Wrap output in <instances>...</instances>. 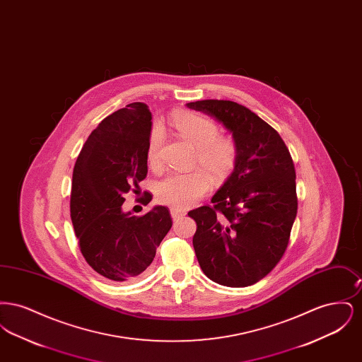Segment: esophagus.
<instances>
[{"label": "esophagus", "instance_id": "34e87169", "mask_svg": "<svg viewBox=\"0 0 362 362\" xmlns=\"http://www.w3.org/2000/svg\"><path fill=\"white\" fill-rule=\"evenodd\" d=\"M185 214H186V211L182 210V209H176V207L171 209V216H173V220H176V218H179V217H183Z\"/></svg>", "mask_w": 362, "mask_h": 362}]
</instances>
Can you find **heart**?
Here are the masks:
<instances>
[{"mask_svg":"<svg viewBox=\"0 0 362 362\" xmlns=\"http://www.w3.org/2000/svg\"><path fill=\"white\" fill-rule=\"evenodd\" d=\"M176 133L195 146V163L204 167L216 180H223L236 167L238 146L232 139L218 137V126L204 115L177 111L171 118ZM164 144V132L160 124L151 130L148 141V163L153 170L161 167V149ZM207 172V173H208ZM204 170L191 173H171L157 185V199L176 209L194 205L211 186V179Z\"/></svg>","mask_w":362,"mask_h":362,"instance_id":"heart-1","label":"heart"}]
</instances>
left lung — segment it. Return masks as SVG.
I'll use <instances>...</instances> for the list:
<instances>
[{"mask_svg": "<svg viewBox=\"0 0 362 362\" xmlns=\"http://www.w3.org/2000/svg\"><path fill=\"white\" fill-rule=\"evenodd\" d=\"M221 122L238 146L233 173L213 195V206L189 211L192 245L211 281L243 288L257 284L281 260L297 214L292 156L276 130L230 100L187 103Z\"/></svg>", "mask_w": 362, "mask_h": 362, "instance_id": "obj_1", "label": "left lung"}]
</instances>
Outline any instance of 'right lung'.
Instances as JSON below:
<instances>
[{
  "mask_svg": "<svg viewBox=\"0 0 362 362\" xmlns=\"http://www.w3.org/2000/svg\"><path fill=\"white\" fill-rule=\"evenodd\" d=\"M152 114L141 102L127 104L99 123L77 157L70 217L86 263L100 276L123 282L148 270L156 248L173 226L170 210L124 213V194H137L148 173ZM152 201L151 192L141 204Z\"/></svg>",
  "mask_w": 362,
  "mask_h": 362,
  "instance_id": "1",
  "label": "right lung"
}]
</instances>
